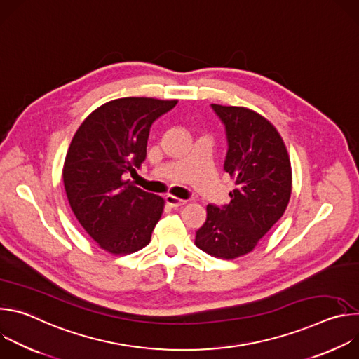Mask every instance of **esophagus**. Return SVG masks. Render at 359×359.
<instances>
[{
  "mask_svg": "<svg viewBox=\"0 0 359 359\" xmlns=\"http://www.w3.org/2000/svg\"><path fill=\"white\" fill-rule=\"evenodd\" d=\"M165 200H166V203L169 204L170 208H179V206H184V204L187 203V200L179 198V197H176V196H172V194H168V196L165 197Z\"/></svg>",
  "mask_w": 359,
  "mask_h": 359,
  "instance_id": "34e87169",
  "label": "esophagus"
}]
</instances>
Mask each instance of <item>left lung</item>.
I'll return each mask as SVG.
<instances>
[{"label":"left lung","mask_w":359,"mask_h":359,"mask_svg":"<svg viewBox=\"0 0 359 359\" xmlns=\"http://www.w3.org/2000/svg\"><path fill=\"white\" fill-rule=\"evenodd\" d=\"M227 136L224 170L234 180L230 203L209 204L194 244L217 259L250 252L281 219L291 196V163L277 129L241 107L212 104Z\"/></svg>","instance_id":"left-lung-1"}]
</instances>
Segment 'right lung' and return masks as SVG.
<instances>
[{
	"label": "right lung",
	"instance_id": "right-lung-1",
	"mask_svg": "<svg viewBox=\"0 0 359 359\" xmlns=\"http://www.w3.org/2000/svg\"><path fill=\"white\" fill-rule=\"evenodd\" d=\"M177 100L121 97L95 109L68 149L62 177L71 209L85 231L112 254H130L150 243L165 200L136 187L151 123Z\"/></svg>",
	"mask_w": 359,
	"mask_h": 359
}]
</instances>
